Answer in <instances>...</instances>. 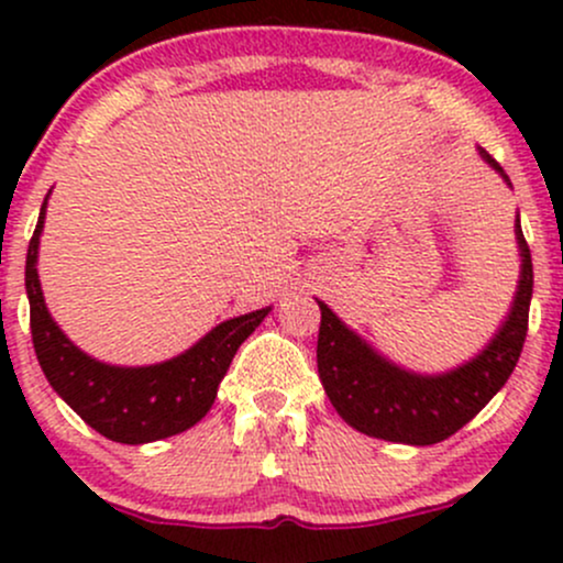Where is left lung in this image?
I'll return each instance as SVG.
<instances>
[{"mask_svg": "<svg viewBox=\"0 0 563 563\" xmlns=\"http://www.w3.org/2000/svg\"><path fill=\"white\" fill-rule=\"evenodd\" d=\"M479 156L506 179L503 166L479 147ZM521 273L506 320L468 363L448 373L405 371L378 354L328 303H320L318 373L328 399L352 429L399 444H437L463 429L506 386L527 339L532 301V256L516 217Z\"/></svg>", "mask_w": 563, "mask_h": 563, "instance_id": "1", "label": "left lung"}]
</instances>
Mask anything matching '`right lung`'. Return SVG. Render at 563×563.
<instances>
[{
    "instance_id": "add662e5",
    "label": "right lung",
    "mask_w": 563,
    "mask_h": 563,
    "mask_svg": "<svg viewBox=\"0 0 563 563\" xmlns=\"http://www.w3.org/2000/svg\"><path fill=\"white\" fill-rule=\"evenodd\" d=\"M47 198L25 256V294L31 303V339L49 386L84 423L111 442L147 444L183 434L211 410L238 346L260 328L273 307L219 322L203 339L166 363L140 367L100 363L60 331L44 303L36 262Z\"/></svg>"
}]
</instances>
